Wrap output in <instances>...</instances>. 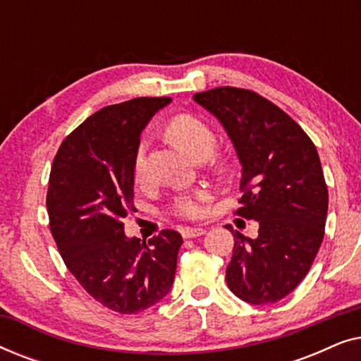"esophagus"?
Listing matches in <instances>:
<instances>
[{
    "label": "esophagus",
    "instance_id": "obj_1",
    "mask_svg": "<svg viewBox=\"0 0 361 361\" xmlns=\"http://www.w3.org/2000/svg\"><path fill=\"white\" fill-rule=\"evenodd\" d=\"M205 228H184L182 230V236L184 238H197V236L205 235Z\"/></svg>",
    "mask_w": 361,
    "mask_h": 361
}]
</instances>
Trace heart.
Returning <instances> with one entry per match:
<instances>
[{
	"label": "heart",
	"instance_id": "heart-1",
	"mask_svg": "<svg viewBox=\"0 0 361 361\" xmlns=\"http://www.w3.org/2000/svg\"><path fill=\"white\" fill-rule=\"evenodd\" d=\"M166 136L172 146L189 156L190 159L209 156L215 146V135L204 121L192 115H179L167 123ZM146 142L137 145L135 154V177L140 180L145 171ZM209 200L205 190H195L192 194H182L174 200L172 209L184 219H199L204 214V204Z\"/></svg>",
	"mask_w": 361,
	"mask_h": 361
}]
</instances>
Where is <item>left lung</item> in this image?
Returning <instances> with one entry per match:
<instances>
[{
	"label": "left lung",
	"instance_id": "8db88e82",
	"mask_svg": "<svg viewBox=\"0 0 361 361\" xmlns=\"http://www.w3.org/2000/svg\"><path fill=\"white\" fill-rule=\"evenodd\" d=\"M194 100L220 121L241 164L245 194L236 214L259 225L256 238L231 230L226 284L248 304L278 302L305 278L324 238L329 192L317 149L258 93L219 87Z\"/></svg>",
	"mask_w": 361,
	"mask_h": 361
}]
</instances>
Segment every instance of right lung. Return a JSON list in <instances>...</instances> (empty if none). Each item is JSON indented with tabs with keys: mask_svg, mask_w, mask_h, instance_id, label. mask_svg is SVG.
<instances>
[{
	"mask_svg": "<svg viewBox=\"0 0 361 361\" xmlns=\"http://www.w3.org/2000/svg\"><path fill=\"white\" fill-rule=\"evenodd\" d=\"M172 100L133 98L88 116L59 147L47 190L51 231L63 263L105 307L136 314L169 294L182 236L125 235L141 133Z\"/></svg>",
	"mask_w": 361,
	"mask_h": 361,
	"instance_id": "add662e5",
	"label": "right lung"
}]
</instances>
